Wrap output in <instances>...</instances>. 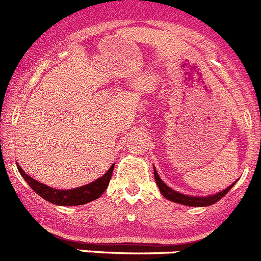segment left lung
I'll return each instance as SVG.
<instances>
[{"label": "left lung", "mask_w": 261, "mask_h": 261, "mask_svg": "<svg viewBox=\"0 0 261 261\" xmlns=\"http://www.w3.org/2000/svg\"><path fill=\"white\" fill-rule=\"evenodd\" d=\"M154 175H155V181H156V186L159 187V191L163 195L164 198L168 199V200L174 201V203H179V204L188 205V207H207V205L215 204L216 201H219L223 196L228 194V191L232 188V186L227 187L223 191L218 192V194L214 195H207V196H192V195H186L181 194V192L175 191L171 187H168L166 183L161 179V176L158 175L156 170L154 167Z\"/></svg>", "instance_id": "1"}]
</instances>
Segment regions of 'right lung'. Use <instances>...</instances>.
Instances as JSON below:
<instances>
[{"label":"right lung","instance_id":"right-lung-1","mask_svg":"<svg viewBox=\"0 0 261 261\" xmlns=\"http://www.w3.org/2000/svg\"><path fill=\"white\" fill-rule=\"evenodd\" d=\"M17 168H18L21 176L26 180V183L33 188V191L49 203L57 205H82L91 200H95L106 191L107 186L110 183L111 175H113L114 164L106 174L102 175L97 180L91 181L86 186H82V187L71 188V190H57V188H53L50 186L43 185V183H39L36 179H33L32 176L26 174L21 168V166L17 164Z\"/></svg>","mask_w":261,"mask_h":261}]
</instances>
